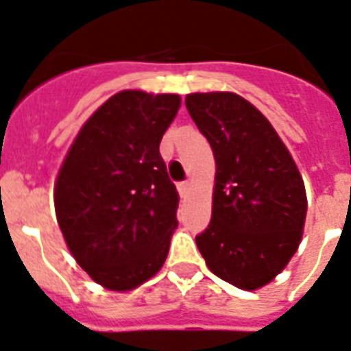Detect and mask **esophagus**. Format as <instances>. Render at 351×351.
I'll return each instance as SVG.
<instances>
[{
  "label": "esophagus",
  "mask_w": 351,
  "mask_h": 351,
  "mask_svg": "<svg viewBox=\"0 0 351 351\" xmlns=\"http://www.w3.org/2000/svg\"><path fill=\"white\" fill-rule=\"evenodd\" d=\"M178 191H180V194H187V191H189V182H180L178 184Z\"/></svg>",
  "instance_id": "obj_1"
}]
</instances>
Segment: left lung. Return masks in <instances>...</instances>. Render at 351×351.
Returning <instances> with one entry per match:
<instances>
[{"label":"left lung","instance_id":"left-lung-1","mask_svg":"<svg viewBox=\"0 0 351 351\" xmlns=\"http://www.w3.org/2000/svg\"><path fill=\"white\" fill-rule=\"evenodd\" d=\"M185 107L216 158L212 219L196 235L208 269L253 291L275 278L302 241L307 196L269 121L234 93L189 94Z\"/></svg>","mask_w":351,"mask_h":351}]
</instances>
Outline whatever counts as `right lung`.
Returning <instances> with one entry per match:
<instances>
[{"label":"right lung","instance_id":"obj_1","mask_svg":"<svg viewBox=\"0 0 351 351\" xmlns=\"http://www.w3.org/2000/svg\"><path fill=\"white\" fill-rule=\"evenodd\" d=\"M178 107V94H114L85 123L60 167V230L76 262L107 289H134L167 257L180 198L158 146Z\"/></svg>","mask_w":351,"mask_h":351}]
</instances>
